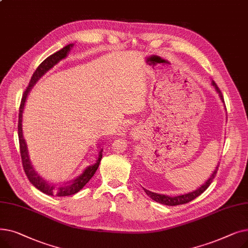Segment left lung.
Segmentation results:
<instances>
[{
  "label": "left lung",
  "mask_w": 248,
  "mask_h": 248,
  "mask_svg": "<svg viewBox=\"0 0 248 248\" xmlns=\"http://www.w3.org/2000/svg\"><path fill=\"white\" fill-rule=\"evenodd\" d=\"M212 85L215 87L216 91L219 93V96L221 98V100H222L224 102V98H223V95H222V93H221V90L219 89V87L217 86V84L215 83L214 80H212ZM218 167L219 165L216 167L215 171L213 172V174L210 176V178L208 179L206 181V183L203 184L199 189L195 190L191 193H188V194H185V195H180V196H175V197H170V196H167V195H163V194H158V193H154V192H151L147 189H144L145 192L147 193L148 196H150L153 200H155V202H159L161 204H164V205H168V206H177V205H182V204H186L192 200H194L195 198H197L199 195H201L208 187L210 186V184L212 183L213 179L215 178L216 174H217V171H218Z\"/></svg>",
  "instance_id": "1"
}]
</instances>
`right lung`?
<instances>
[{
  "mask_svg": "<svg viewBox=\"0 0 248 248\" xmlns=\"http://www.w3.org/2000/svg\"><path fill=\"white\" fill-rule=\"evenodd\" d=\"M71 46H72V44H69L67 46H65L61 50L57 51L56 53L52 54L49 57H47L40 65H39V66L37 67V69L35 70V72L33 73L27 88H26L25 91H24V94L22 96V100H21V104H20V108H19L18 136H19V144H20V154H21V159H22V165H23V169H24V171H25V174L27 175L29 181L31 182V183L38 190H40L41 192H43V193H45L47 195H51V196H58V197L70 196V195H73V194H75L77 192H79L87 184V182H89V180L93 178V176L95 174L97 168L99 166L100 160L102 158V149L99 151L98 160L96 161V163L94 165L87 167L85 170H84V172L79 177H77L75 180H73L71 183H69L67 185L65 184L62 187H55L54 185L49 184L48 182H46L44 179H42L40 176H39L35 172L34 168L31 165V162L29 160L27 145H26V141H25V140L23 138V132H22V113H23V109H24L26 98H27V95L29 93L30 89L32 88V86L36 83V81L46 71H48L50 68L53 67L58 61H60L61 59L66 57L67 52L70 50Z\"/></svg>",
  "mask_w": 248,
  "mask_h": 248,
  "instance_id": "add662e5",
  "label": "right lung"
}]
</instances>
